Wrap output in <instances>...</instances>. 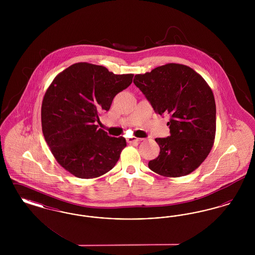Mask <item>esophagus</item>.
I'll return each instance as SVG.
<instances>
[{
  "label": "esophagus",
  "instance_id": "1",
  "mask_svg": "<svg viewBox=\"0 0 255 255\" xmlns=\"http://www.w3.org/2000/svg\"><path fill=\"white\" fill-rule=\"evenodd\" d=\"M141 140V138H137V137H134V136H132V137H129L128 139H127V141L129 142V143H133V142H138V141H140Z\"/></svg>",
  "mask_w": 255,
  "mask_h": 255
}]
</instances>
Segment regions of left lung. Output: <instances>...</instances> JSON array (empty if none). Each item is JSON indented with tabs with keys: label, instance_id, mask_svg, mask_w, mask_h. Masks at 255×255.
Returning a JSON list of instances; mask_svg holds the SVG:
<instances>
[{
	"label": "left lung",
	"instance_id": "1",
	"mask_svg": "<svg viewBox=\"0 0 255 255\" xmlns=\"http://www.w3.org/2000/svg\"><path fill=\"white\" fill-rule=\"evenodd\" d=\"M133 84L157 114L170 116V135L156 138L160 151L149 161V168L174 178L198 168L216 132L215 99L205 79L187 66L170 63L134 75Z\"/></svg>",
	"mask_w": 255,
	"mask_h": 255
}]
</instances>
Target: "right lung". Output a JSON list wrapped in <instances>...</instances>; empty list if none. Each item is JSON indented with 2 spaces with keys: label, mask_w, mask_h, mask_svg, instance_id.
<instances>
[{
  "label": "right lung",
  "mask_w": 255,
  "mask_h": 255,
  "mask_svg": "<svg viewBox=\"0 0 255 255\" xmlns=\"http://www.w3.org/2000/svg\"><path fill=\"white\" fill-rule=\"evenodd\" d=\"M133 77L76 63L59 73L47 90L41 110L43 133L58 163L75 177L97 178L118 162L125 138L110 136L97 123Z\"/></svg>",
  "instance_id": "add662e5"
}]
</instances>
